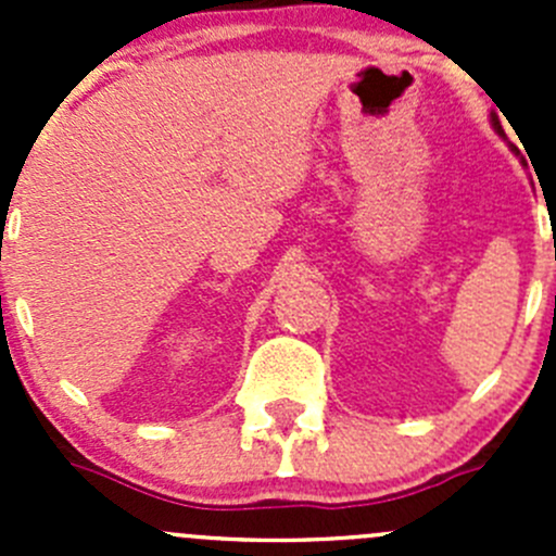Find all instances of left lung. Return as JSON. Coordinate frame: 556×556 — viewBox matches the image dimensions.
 I'll return each mask as SVG.
<instances>
[{
	"instance_id": "1",
	"label": "left lung",
	"mask_w": 556,
	"mask_h": 556,
	"mask_svg": "<svg viewBox=\"0 0 556 556\" xmlns=\"http://www.w3.org/2000/svg\"><path fill=\"white\" fill-rule=\"evenodd\" d=\"M492 126H495V131L501 134V137H506V131H503V126H501V121H497L495 112H492Z\"/></svg>"
}]
</instances>
